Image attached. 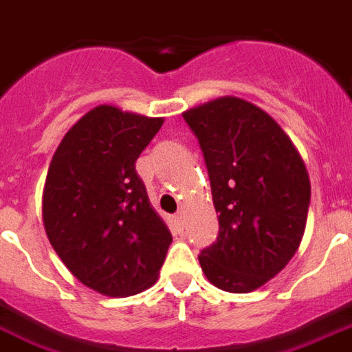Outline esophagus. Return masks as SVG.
<instances>
[{"mask_svg":"<svg viewBox=\"0 0 352 352\" xmlns=\"http://www.w3.org/2000/svg\"><path fill=\"white\" fill-rule=\"evenodd\" d=\"M174 226H176V230H178V232H182V230H184V215H182V211H178V213L174 215Z\"/></svg>","mask_w":352,"mask_h":352,"instance_id":"esophagus-1","label":"esophagus"}]
</instances>
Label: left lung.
Segmentation results:
<instances>
[{
	"instance_id": "left-lung-1",
	"label": "left lung",
	"mask_w": 352,
	"mask_h": 352,
	"mask_svg": "<svg viewBox=\"0 0 352 352\" xmlns=\"http://www.w3.org/2000/svg\"><path fill=\"white\" fill-rule=\"evenodd\" d=\"M197 135L219 213L200 267L213 286L248 293L287 265L305 234L310 178L286 131L263 109L224 96L184 113Z\"/></svg>"
}]
</instances>
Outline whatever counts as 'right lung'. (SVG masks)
Masks as SVG:
<instances>
[{
  "label": "right lung",
  "mask_w": 352,
  "mask_h": 352,
  "mask_svg": "<svg viewBox=\"0 0 352 352\" xmlns=\"http://www.w3.org/2000/svg\"><path fill=\"white\" fill-rule=\"evenodd\" d=\"M161 126L163 118L98 105L68 129L47 168V239L81 284L107 297L152 286L173 243L135 170Z\"/></svg>",
  "instance_id": "obj_1"
}]
</instances>
